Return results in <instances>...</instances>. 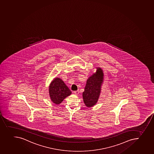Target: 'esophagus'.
<instances>
[{"instance_id":"obj_1","label":"esophagus","mask_w":154,"mask_h":154,"mask_svg":"<svg viewBox=\"0 0 154 154\" xmlns=\"http://www.w3.org/2000/svg\"><path fill=\"white\" fill-rule=\"evenodd\" d=\"M74 94H75V95H78L79 93V92L78 90H77V91H75L74 92Z\"/></svg>"}]
</instances>
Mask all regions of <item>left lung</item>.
Wrapping results in <instances>:
<instances>
[{
  "instance_id": "8db88e82",
  "label": "left lung",
  "mask_w": 154,
  "mask_h": 154,
  "mask_svg": "<svg viewBox=\"0 0 154 154\" xmlns=\"http://www.w3.org/2000/svg\"><path fill=\"white\" fill-rule=\"evenodd\" d=\"M103 79V73L100 68H97L96 73L89 78L83 92V98L85 105L92 107L97 102L101 91Z\"/></svg>"
}]
</instances>
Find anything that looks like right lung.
I'll return each instance as SVG.
<instances>
[{"mask_svg": "<svg viewBox=\"0 0 154 154\" xmlns=\"http://www.w3.org/2000/svg\"><path fill=\"white\" fill-rule=\"evenodd\" d=\"M50 98L56 104H59L71 92L61 79L56 78L50 84L49 89Z\"/></svg>", "mask_w": 154, "mask_h": 154, "instance_id": "add662e5", "label": "right lung"}]
</instances>
